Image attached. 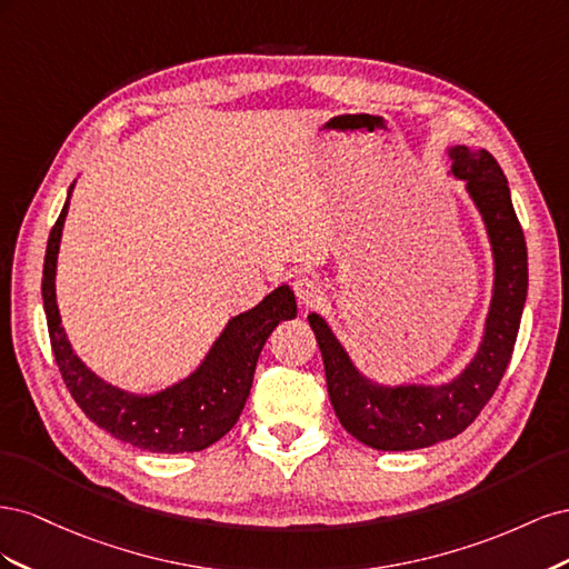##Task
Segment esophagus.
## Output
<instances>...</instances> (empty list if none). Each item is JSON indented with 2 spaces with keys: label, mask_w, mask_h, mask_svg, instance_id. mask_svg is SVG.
Returning a JSON list of instances; mask_svg holds the SVG:
<instances>
[{
  "label": "esophagus",
  "mask_w": 569,
  "mask_h": 569,
  "mask_svg": "<svg viewBox=\"0 0 569 569\" xmlns=\"http://www.w3.org/2000/svg\"><path fill=\"white\" fill-rule=\"evenodd\" d=\"M291 287H295V295L303 306H313L320 299V284L311 278V274H297Z\"/></svg>",
  "instance_id": "1"
}]
</instances>
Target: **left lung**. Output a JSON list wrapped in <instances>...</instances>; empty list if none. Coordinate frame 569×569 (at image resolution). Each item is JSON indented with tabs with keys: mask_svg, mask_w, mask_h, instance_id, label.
Listing matches in <instances>:
<instances>
[{
	"mask_svg": "<svg viewBox=\"0 0 569 569\" xmlns=\"http://www.w3.org/2000/svg\"><path fill=\"white\" fill-rule=\"evenodd\" d=\"M451 176L487 228L493 289L485 335L468 366L443 385H382L360 372L320 313H308L325 363L327 391L341 427L377 451H416L453 439L487 406L510 363L527 299V244L510 187L487 149L449 147Z\"/></svg>",
	"mask_w": 569,
	"mask_h": 569,
	"instance_id": "obj_1",
	"label": "left lung"
}]
</instances>
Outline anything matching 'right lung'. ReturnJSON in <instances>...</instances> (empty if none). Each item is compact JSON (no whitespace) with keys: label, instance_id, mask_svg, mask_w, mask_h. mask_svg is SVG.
I'll list each match as a JSON object with an SVG mask.
<instances>
[{"label":"right lung","instance_id":"1","mask_svg":"<svg viewBox=\"0 0 569 569\" xmlns=\"http://www.w3.org/2000/svg\"><path fill=\"white\" fill-rule=\"evenodd\" d=\"M73 187L76 182L68 187L61 216L49 232L42 270V301L51 351L68 391L94 425L137 449L151 453L209 449L239 420L249 399L258 356L270 332L282 320L297 318L295 291L289 284H280L261 303L230 318L199 368L173 387L157 393H134L113 387L78 358L66 337L57 303V258Z\"/></svg>","mask_w":569,"mask_h":569}]
</instances>
